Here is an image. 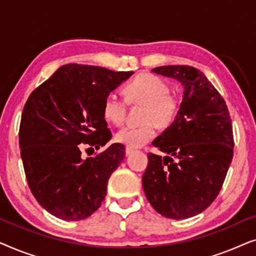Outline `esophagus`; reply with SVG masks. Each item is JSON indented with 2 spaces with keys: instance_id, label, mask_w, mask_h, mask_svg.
Masks as SVG:
<instances>
[{
  "instance_id": "obj_1",
  "label": "esophagus",
  "mask_w": 256,
  "mask_h": 256,
  "mask_svg": "<svg viewBox=\"0 0 256 256\" xmlns=\"http://www.w3.org/2000/svg\"><path fill=\"white\" fill-rule=\"evenodd\" d=\"M134 152H135V150L132 149V148H129V146H126V155H127V156H129V155H130V154H132Z\"/></svg>"
}]
</instances>
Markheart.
Returning a JSON list of instances; mask_svg holds the SVG:
<instances>
[{
	"label": "heart",
	"instance_id": "obj_1",
	"mask_svg": "<svg viewBox=\"0 0 256 256\" xmlns=\"http://www.w3.org/2000/svg\"><path fill=\"white\" fill-rule=\"evenodd\" d=\"M126 101L132 104H144L143 122L140 127H124L115 135V140L129 148H140L152 141L156 126L168 128L176 121L180 110V99L170 93L166 80L152 73H140L124 86ZM127 104L115 94H108L102 102V114L115 126L124 124Z\"/></svg>",
	"mask_w": 256,
	"mask_h": 256
}]
</instances>
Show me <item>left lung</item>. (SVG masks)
<instances>
[{
    "label": "left lung",
    "instance_id": "1",
    "mask_svg": "<svg viewBox=\"0 0 256 256\" xmlns=\"http://www.w3.org/2000/svg\"><path fill=\"white\" fill-rule=\"evenodd\" d=\"M154 73L182 82L180 114L152 141L166 156L148 154L142 184L146 199L170 219L197 216L214 202L233 158V129L225 100L202 72L186 65Z\"/></svg>",
    "mask_w": 256,
    "mask_h": 256
}]
</instances>
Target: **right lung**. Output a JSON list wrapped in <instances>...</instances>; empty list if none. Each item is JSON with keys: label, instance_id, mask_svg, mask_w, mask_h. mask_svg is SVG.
<instances>
[{"label": "right lung", "instance_id": "add662e5", "mask_svg": "<svg viewBox=\"0 0 256 256\" xmlns=\"http://www.w3.org/2000/svg\"><path fill=\"white\" fill-rule=\"evenodd\" d=\"M132 73L68 64L28 98L20 124V157L34 197L52 216L82 220L104 202L124 146L114 143L85 160L82 149H99L112 138L102 102Z\"/></svg>", "mask_w": 256, "mask_h": 256}]
</instances>
